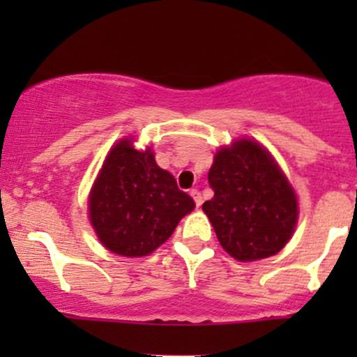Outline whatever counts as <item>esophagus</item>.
I'll return each instance as SVG.
<instances>
[{
	"instance_id": "esophagus-1",
	"label": "esophagus",
	"mask_w": 357,
	"mask_h": 357,
	"mask_svg": "<svg viewBox=\"0 0 357 357\" xmlns=\"http://www.w3.org/2000/svg\"><path fill=\"white\" fill-rule=\"evenodd\" d=\"M190 195L193 197V200H195V204H197V207H200L202 205V195H200V192L197 188H193L192 192H190Z\"/></svg>"
}]
</instances>
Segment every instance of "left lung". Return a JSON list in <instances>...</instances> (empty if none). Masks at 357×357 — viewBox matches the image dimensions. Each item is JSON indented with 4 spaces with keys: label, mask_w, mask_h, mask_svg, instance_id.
<instances>
[{
    "label": "left lung",
    "mask_w": 357,
    "mask_h": 357,
    "mask_svg": "<svg viewBox=\"0 0 357 357\" xmlns=\"http://www.w3.org/2000/svg\"><path fill=\"white\" fill-rule=\"evenodd\" d=\"M208 185L214 197L202 208L231 257L257 261L287 245L297 225V197L264 146L242 138L219 150Z\"/></svg>",
    "instance_id": "1"
}]
</instances>
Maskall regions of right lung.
<instances>
[{
    "mask_svg": "<svg viewBox=\"0 0 357 357\" xmlns=\"http://www.w3.org/2000/svg\"><path fill=\"white\" fill-rule=\"evenodd\" d=\"M89 221L103 247L124 257H143L160 247L181 218L195 208L152 149L124 138L112 146L89 193Z\"/></svg>",
    "mask_w": 357,
    "mask_h": 357,
    "instance_id": "right-lung-1",
    "label": "right lung"
}]
</instances>
